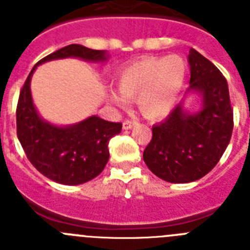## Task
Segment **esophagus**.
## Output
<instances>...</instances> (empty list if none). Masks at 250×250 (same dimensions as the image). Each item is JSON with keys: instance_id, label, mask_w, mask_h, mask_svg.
<instances>
[{"instance_id": "obj_1", "label": "esophagus", "mask_w": 250, "mask_h": 250, "mask_svg": "<svg viewBox=\"0 0 250 250\" xmlns=\"http://www.w3.org/2000/svg\"><path fill=\"white\" fill-rule=\"evenodd\" d=\"M134 125H136V121H131V120H125L123 124V129L124 130H130Z\"/></svg>"}]
</instances>
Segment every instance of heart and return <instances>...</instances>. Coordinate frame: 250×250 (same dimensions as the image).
I'll return each mask as SVG.
<instances>
[{
  "mask_svg": "<svg viewBox=\"0 0 250 250\" xmlns=\"http://www.w3.org/2000/svg\"><path fill=\"white\" fill-rule=\"evenodd\" d=\"M188 63L179 55L139 59L119 71V91H110L109 100L126 109L135 100L140 112L151 120L163 119L173 111L184 89Z\"/></svg>",
  "mask_w": 250,
  "mask_h": 250,
  "instance_id": "heart-1",
  "label": "heart"
}]
</instances>
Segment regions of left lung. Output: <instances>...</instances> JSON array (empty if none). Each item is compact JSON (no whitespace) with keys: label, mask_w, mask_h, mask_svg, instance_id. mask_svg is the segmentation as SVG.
Instances as JSON below:
<instances>
[{"label":"left lung","mask_w":250,"mask_h":250,"mask_svg":"<svg viewBox=\"0 0 250 250\" xmlns=\"http://www.w3.org/2000/svg\"><path fill=\"white\" fill-rule=\"evenodd\" d=\"M190 86L167 118L152 126V139L143 158L165 182L184 184L207 175L220 160L233 131L228 83L213 62L190 48ZM189 93L201 99L199 110L185 107Z\"/></svg>","instance_id":"8db88e82"}]
</instances>
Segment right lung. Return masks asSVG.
Instances as JSON below:
<instances>
[{
  "instance_id": "1",
  "label": "right lung",
  "mask_w": 250,
  "mask_h": 250,
  "mask_svg": "<svg viewBox=\"0 0 250 250\" xmlns=\"http://www.w3.org/2000/svg\"><path fill=\"white\" fill-rule=\"evenodd\" d=\"M75 57L105 62V50L83 45L65 46L40 60L20 92L16 110L17 138L31 164L46 178L63 185L87 183L99 175L109 161V140L120 134L123 124L110 123L96 115L71 125H55L40 116L31 95V79L37 66L52 60Z\"/></svg>"
}]
</instances>
